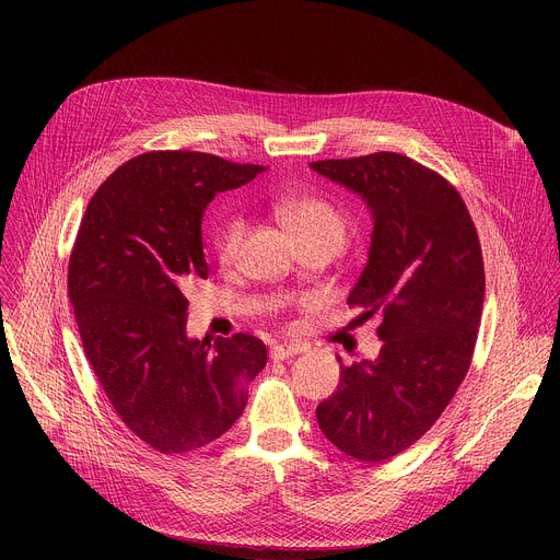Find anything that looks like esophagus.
I'll use <instances>...</instances> for the list:
<instances>
[{
  "label": "esophagus",
  "mask_w": 560,
  "mask_h": 560,
  "mask_svg": "<svg viewBox=\"0 0 560 560\" xmlns=\"http://www.w3.org/2000/svg\"><path fill=\"white\" fill-rule=\"evenodd\" d=\"M294 354H299V348H296V346H275V348L270 350V359H272V361H285V359H290V357H294Z\"/></svg>",
  "instance_id": "esophagus-1"
}]
</instances>
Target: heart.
Wrapping results in <instances>:
<instances>
[{"instance_id":"1","label":"heart","mask_w":560,"mask_h":560,"mask_svg":"<svg viewBox=\"0 0 560 560\" xmlns=\"http://www.w3.org/2000/svg\"><path fill=\"white\" fill-rule=\"evenodd\" d=\"M279 214L283 219V223L288 225V230L292 232V236L296 238L299 246L301 244H322L337 253L348 238L346 214L324 197L299 195V197L283 199L279 203ZM244 232H246V219L238 214L228 217L219 225V230L214 232V238H212V250L221 266L234 264V259L238 255V246H242ZM290 305H294V301L290 296H277L270 303V307L277 314L290 310Z\"/></svg>"}]
</instances>
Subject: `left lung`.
I'll return each instance as SVG.
<instances>
[{
	"label": "left lung",
	"instance_id": "left-lung-1",
	"mask_svg": "<svg viewBox=\"0 0 560 560\" xmlns=\"http://www.w3.org/2000/svg\"><path fill=\"white\" fill-rule=\"evenodd\" d=\"M372 210L368 266L348 296L359 322L378 314L374 361L341 365L316 408L322 432L348 456L381 463L415 445L463 383L481 326L486 268L458 190L398 152L310 164ZM341 361V359H339Z\"/></svg>",
	"mask_w": 560,
	"mask_h": 560
}]
</instances>
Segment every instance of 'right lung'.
<instances>
[{
  "label": "right lung",
  "mask_w": 560,
  "mask_h": 560,
  "mask_svg": "<svg viewBox=\"0 0 560 560\" xmlns=\"http://www.w3.org/2000/svg\"><path fill=\"white\" fill-rule=\"evenodd\" d=\"M264 166L152 150L93 195L68 261V296L86 359L124 425L162 454L225 434L266 368L261 339H188L186 290L208 277L201 217L217 192Z\"/></svg>",
  "instance_id": "obj_1"
}]
</instances>
